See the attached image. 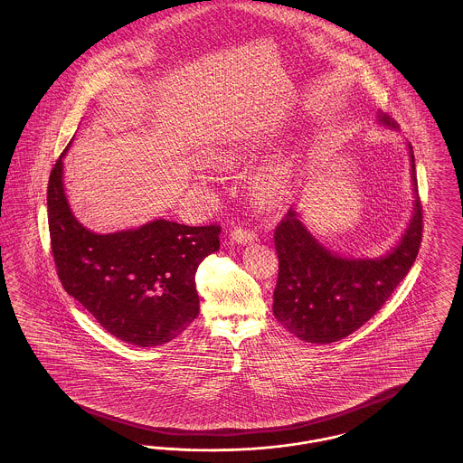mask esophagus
<instances>
[{
    "label": "esophagus",
    "instance_id": "esophagus-1",
    "mask_svg": "<svg viewBox=\"0 0 463 463\" xmlns=\"http://www.w3.org/2000/svg\"><path fill=\"white\" fill-rule=\"evenodd\" d=\"M231 238L238 242L255 241V240H257V232H255L253 229H248V227L240 225V227H234V229L231 231Z\"/></svg>",
    "mask_w": 463,
    "mask_h": 463
}]
</instances>
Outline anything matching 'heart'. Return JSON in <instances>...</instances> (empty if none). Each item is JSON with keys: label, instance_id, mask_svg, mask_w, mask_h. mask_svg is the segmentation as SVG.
I'll use <instances>...</instances> for the list:
<instances>
[{"label": "heart", "instance_id": "obj_1", "mask_svg": "<svg viewBox=\"0 0 463 463\" xmlns=\"http://www.w3.org/2000/svg\"><path fill=\"white\" fill-rule=\"evenodd\" d=\"M291 168L289 165H278L270 168L259 182V191L264 198L269 201H276L287 194L288 189L291 187Z\"/></svg>", "mask_w": 463, "mask_h": 463}]
</instances>
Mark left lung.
<instances>
[{
  "label": "left lung",
  "instance_id": "8db88e82",
  "mask_svg": "<svg viewBox=\"0 0 463 463\" xmlns=\"http://www.w3.org/2000/svg\"><path fill=\"white\" fill-rule=\"evenodd\" d=\"M378 119L396 128V119L380 112ZM415 213L406 234L387 257L349 260L333 255L307 232L295 210L276 225L274 244L279 259L274 289V316L304 342L330 344L361 328L382 308L410 272L423 234L415 156L410 144Z\"/></svg>",
  "mask_w": 463,
  "mask_h": 463
}]
</instances>
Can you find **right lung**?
Instances as JSON below:
<instances>
[{"mask_svg":"<svg viewBox=\"0 0 463 463\" xmlns=\"http://www.w3.org/2000/svg\"><path fill=\"white\" fill-rule=\"evenodd\" d=\"M62 151L48 180V229L62 287L104 330L137 347L174 340L198 317L196 269L221 248V225L155 221L95 234L69 210Z\"/></svg>","mask_w":463,"mask_h":463,"instance_id":"add662e5","label":"right lung"}]
</instances>
